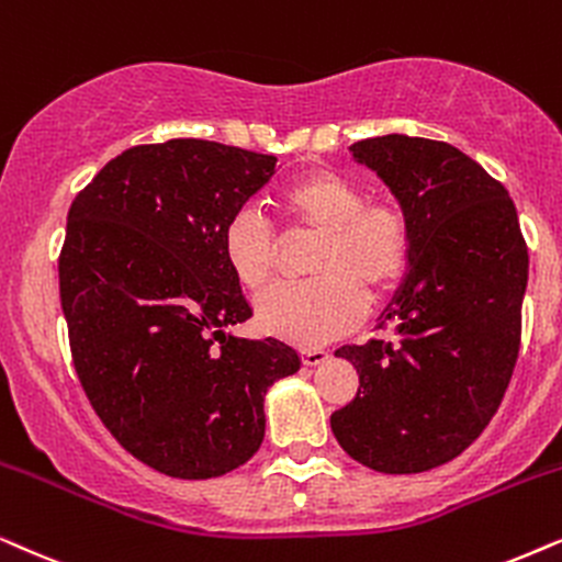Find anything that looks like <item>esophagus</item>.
Listing matches in <instances>:
<instances>
[{
    "mask_svg": "<svg viewBox=\"0 0 562 562\" xmlns=\"http://www.w3.org/2000/svg\"><path fill=\"white\" fill-rule=\"evenodd\" d=\"M328 357L331 355H328L326 349H303L301 351V359H303L305 368H318V364H324Z\"/></svg>",
    "mask_w": 562,
    "mask_h": 562,
    "instance_id": "obj_1",
    "label": "esophagus"
}]
</instances>
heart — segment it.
I'll list each match as a JSON object with an SVG mask.
<instances>
[{"mask_svg": "<svg viewBox=\"0 0 562 562\" xmlns=\"http://www.w3.org/2000/svg\"><path fill=\"white\" fill-rule=\"evenodd\" d=\"M290 226L318 234L308 282H285L257 301L261 331L301 347H321L362 318L364 295H380L401 280L411 251L406 213L393 200H364L351 179L331 169L297 175L277 194ZM223 261L246 290L272 280L280 244L269 223L251 207L226 221Z\"/></svg>", "mask_w": 562, "mask_h": 562, "instance_id": "1", "label": "heart"}]
</instances>
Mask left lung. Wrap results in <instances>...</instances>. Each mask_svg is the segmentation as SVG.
I'll return each instance as SVG.
<instances>
[{"mask_svg": "<svg viewBox=\"0 0 562 562\" xmlns=\"http://www.w3.org/2000/svg\"><path fill=\"white\" fill-rule=\"evenodd\" d=\"M349 154L406 213L411 251L378 318L393 339L336 351L359 387L331 431L378 473H424L468 450L501 406L519 355L527 244L504 184L460 148L391 133Z\"/></svg>", "mask_w": 562, "mask_h": 562, "instance_id": "obj_1", "label": "left lung"}]
</instances>
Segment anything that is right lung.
I'll return each instance as SVG.
<instances>
[{
    "mask_svg": "<svg viewBox=\"0 0 562 562\" xmlns=\"http://www.w3.org/2000/svg\"><path fill=\"white\" fill-rule=\"evenodd\" d=\"M277 159L171 138L104 164L77 194L58 259L71 357L89 403L133 458L205 481L265 439V395L301 357L241 339L251 316L221 234Z\"/></svg>",
    "mask_w": 562,
    "mask_h": 562,
    "instance_id": "obj_1",
    "label": "right lung"
}]
</instances>
